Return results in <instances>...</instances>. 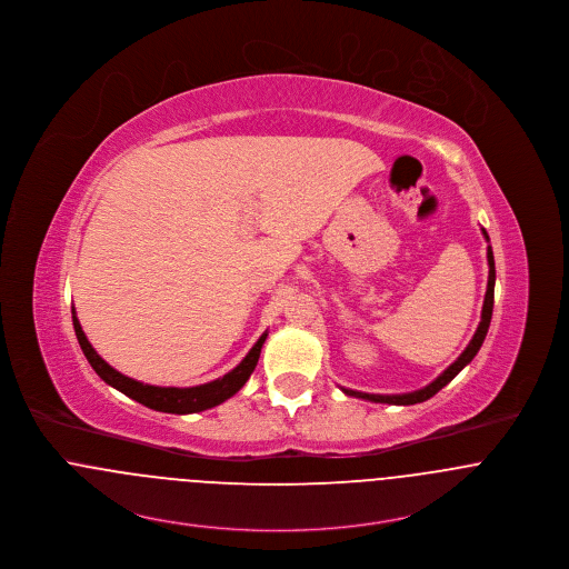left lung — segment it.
<instances>
[{"label":"left lung","mask_w":569,"mask_h":569,"mask_svg":"<svg viewBox=\"0 0 569 569\" xmlns=\"http://www.w3.org/2000/svg\"><path fill=\"white\" fill-rule=\"evenodd\" d=\"M482 234H485V239L489 241V234H487L485 228H482ZM487 262H489V280H487V293H485V305H482L480 323H478V328H476V332H473L469 346L463 350V355H461L457 361L452 362L439 378H435V380H432L430 385H426L423 389H417V391H411V393H400V396L361 393V391H352V389H343V387H341V391H343L346 396H355V398H362V400H369V402L405 405V407L417 405V402H426V400L432 398L437 391H441V389L466 367L467 362L471 361V359L478 355V350H480V346H482V341H485V337H487V330H489V323H491V312H493V287H496V262H493L491 246L487 248Z\"/></svg>","instance_id":"8db88e82"}]
</instances>
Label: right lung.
<instances>
[{"label":"right lung","mask_w":569,"mask_h":569,"mask_svg":"<svg viewBox=\"0 0 569 569\" xmlns=\"http://www.w3.org/2000/svg\"><path fill=\"white\" fill-rule=\"evenodd\" d=\"M71 317H73V330L78 337V343L87 357V361L91 362V367L96 369V373L102 378L106 385L114 387L117 391H121L123 396L141 402L148 409H154L160 413H200L212 409L221 402H226L228 398H232L252 376L257 362H259L260 348L267 339V332L260 335L259 341L254 343V348L248 352V357L239 362L232 371H228L226 376L207 382V385H198V387H154V385H143L134 378H128L123 373H119L114 367H110L108 362L103 361L102 357L93 350V346L89 343L78 317H76V309H71Z\"/></svg>","instance_id":"right-lung-1"}]
</instances>
